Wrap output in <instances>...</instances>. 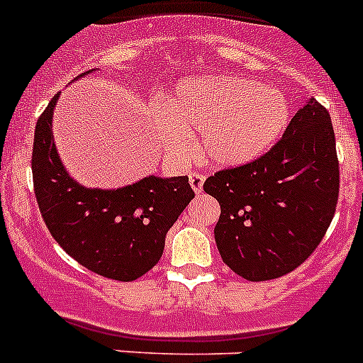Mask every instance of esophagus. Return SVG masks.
Masks as SVG:
<instances>
[{"mask_svg": "<svg viewBox=\"0 0 363 363\" xmlns=\"http://www.w3.org/2000/svg\"><path fill=\"white\" fill-rule=\"evenodd\" d=\"M189 184H191L194 194H201L205 184V176L200 174V172H192V174H189Z\"/></svg>", "mask_w": 363, "mask_h": 363, "instance_id": "obj_1", "label": "esophagus"}]
</instances>
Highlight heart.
Instances as JSON below:
<instances>
[{
  "label": "heart",
  "mask_w": 363,
  "mask_h": 363,
  "mask_svg": "<svg viewBox=\"0 0 363 363\" xmlns=\"http://www.w3.org/2000/svg\"><path fill=\"white\" fill-rule=\"evenodd\" d=\"M289 101L278 89L240 76L179 79L154 112V130L172 162L194 152L189 133H200V152L218 167L259 158L281 136Z\"/></svg>",
  "instance_id": "heart-1"
}]
</instances>
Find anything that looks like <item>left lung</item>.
Here are the masks:
<instances>
[{"label":"left lung","instance_id":"8db88e82","mask_svg":"<svg viewBox=\"0 0 363 363\" xmlns=\"http://www.w3.org/2000/svg\"><path fill=\"white\" fill-rule=\"evenodd\" d=\"M338 187L331 116L309 98L267 154L205 179L221 209L214 238L223 264L249 281L294 271L322 242Z\"/></svg>","mask_w":363,"mask_h":363}]
</instances>
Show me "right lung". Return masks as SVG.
Instances as JSON below:
<instances>
[{
  "mask_svg": "<svg viewBox=\"0 0 363 363\" xmlns=\"http://www.w3.org/2000/svg\"><path fill=\"white\" fill-rule=\"evenodd\" d=\"M57 98L50 99L34 130L32 178L41 216L63 251L83 267L111 280H136L158 264L167 230L194 198L189 178L150 174L118 189L82 185L54 143Z\"/></svg>",
  "mask_w": 363,
  "mask_h": 363,
  "instance_id": "add662e5",
  "label": "right lung"
}]
</instances>
